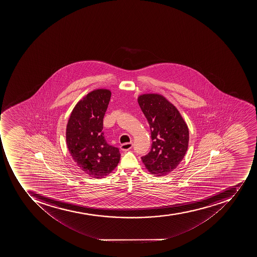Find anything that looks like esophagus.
Listing matches in <instances>:
<instances>
[{
    "label": "esophagus",
    "instance_id": "1",
    "mask_svg": "<svg viewBox=\"0 0 257 257\" xmlns=\"http://www.w3.org/2000/svg\"><path fill=\"white\" fill-rule=\"evenodd\" d=\"M133 146H134L133 142H130V143L122 144L121 146H120V149H121L123 151H127V150H130V149L133 148Z\"/></svg>",
    "mask_w": 257,
    "mask_h": 257
}]
</instances>
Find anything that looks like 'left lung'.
<instances>
[{
	"instance_id": "1",
	"label": "left lung",
	"mask_w": 257,
	"mask_h": 257,
	"mask_svg": "<svg viewBox=\"0 0 257 257\" xmlns=\"http://www.w3.org/2000/svg\"><path fill=\"white\" fill-rule=\"evenodd\" d=\"M138 103L150 124L153 141L142 162L155 176L170 174L188 149V127L176 107L162 95L144 94L138 97Z\"/></svg>"
}]
</instances>
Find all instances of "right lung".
<instances>
[{
  "label": "right lung",
  "mask_w": 257,
  "mask_h": 257,
  "mask_svg": "<svg viewBox=\"0 0 257 257\" xmlns=\"http://www.w3.org/2000/svg\"><path fill=\"white\" fill-rule=\"evenodd\" d=\"M110 99L109 90H94L78 102L67 123L69 152L77 166L94 178L108 175L120 159L119 149L103 137V117Z\"/></svg>",
  "instance_id": "1"
}]
</instances>
